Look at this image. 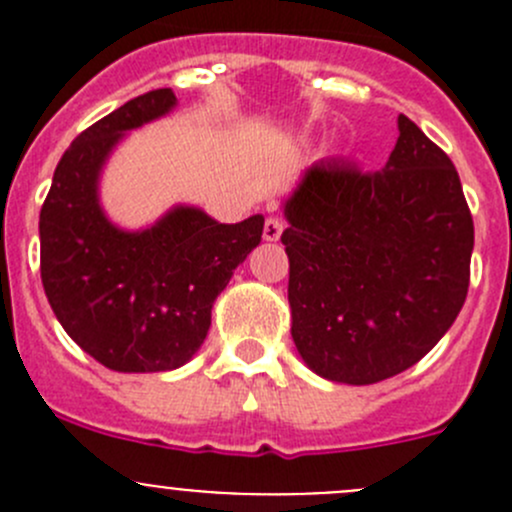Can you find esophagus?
I'll return each instance as SVG.
<instances>
[{
  "instance_id": "esophagus-1",
  "label": "esophagus",
  "mask_w": 512,
  "mask_h": 512,
  "mask_svg": "<svg viewBox=\"0 0 512 512\" xmlns=\"http://www.w3.org/2000/svg\"><path fill=\"white\" fill-rule=\"evenodd\" d=\"M282 230H285V225H282V220L277 218H267L265 220V230H262V237H265L267 242H277L282 237Z\"/></svg>"
}]
</instances>
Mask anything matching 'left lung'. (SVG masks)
Instances as JSON below:
<instances>
[{
    "mask_svg": "<svg viewBox=\"0 0 512 512\" xmlns=\"http://www.w3.org/2000/svg\"><path fill=\"white\" fill-rule=\"evenodd\" d=\"M292 339L322 379L401 374L451 329L471 280L473 218L451 158L399 116L376 173L314 163L285 200Z\"/></svg>",
    "mask_w": 512,
    "mask_h": 512,
    "instance_id": "1",
    "label": "left lung"
}]
</instances>
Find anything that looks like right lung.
I'll list each match as a JSON object with an SVG mask.
<instances>
[{"mask_svg": "<svg viewBox=\"0 0 512 512\" xmlns=\"http://www.w3.org/2000/svg\"><path fill=\"white\" fill-rule=\"evenodd\" d=\"M178 106L170 89L131 98L86 128L54 170L39 215L41 285L64 332L123 374L190 361L232 272L260 245L262 215L225 225L175 205L153 225L123 230L103 213L98 183L128 131Z\"/></svg>", "mask_w": 512, "mask_h": 512, "instance_id": "right-lung-1", "label": "right lung"}]
</instances>
